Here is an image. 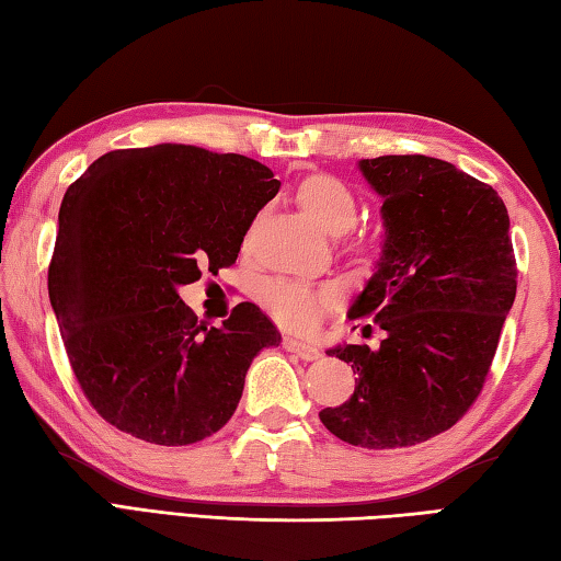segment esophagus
I'll return each mask as SVG.
<instances>
[{
  "label": "esophagus",
  "mask_w": 561,
  "mask_h": 561,
  "mask_svg": "<svg viewBox=\"0 0 561 561\" xmlns=\"http://www.w3.org/2000/svg\"><path fill=\"white\" fill-rule=\"evenodd\" d=\"M282 347L287 350V353H291V355H296V357H301V359H306V362H313V359L321 357V350L309 345V343H304V340H296V337H291V335H284V337H282Z\"/></svg>",
  "instance_id": "esophagus-1"
}]
</instances>
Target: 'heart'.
<instances>
[{
  "label": "heart",
  "mask_w": 561,
  "mask_h": 561,
  "mask_svg": "<svg viewBox=\"0 0 561 561\" xmlns=\"http://www.w3.org/2000/svg\"><path fill=\"white\" fill-rule=\"evenodd\" d=\"M299 199L318 224L331 236H343L357 224V202L347 186L331 174H313L299 190ZM260 301L272 318L294 331L313 328L328 306L335 301L337 289L333 284L313 287L296 279H267L260 287Z\"/></svg>",
  "instance_id": "heart-1"
}]
</instances>
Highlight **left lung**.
Returning <instances> with one entry per match:
<instances>
[{"mask_svg":"<svg viewBox=\"0 0 561 561\" xmlns=\"http://www.w3.org/2000/svg\"><path fill=\"white\" fill-rule=\"evenodd\" d=\"M357 168L383 202V245L350 318L387 337L328 350L357 379L318 415L355 447H409L453 427L484 387L518 284L511 218L493 186L453 162L381 156Z\"/></svg>","mask_w":561,"mask_h":561,"instance_id":"obj_1","label":"left lung"}]
</instances>
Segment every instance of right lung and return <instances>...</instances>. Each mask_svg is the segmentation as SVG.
Returning <instances> with one entry per match:
<instances>
[{
	"label": "right lung",
	"mask_w": 561,
	"mask_h": 561,
	"mask_svg": "<svg viewBox=\"0 0 561 561\" xmlns=\"http://www.w3.org/2000/svg\"><path fill=\"white\" fill-rule=\"evenodd\" d=\"M279 180L236 152L180 142L112 150L62 196L50 306L87 401L152 445H192L230 421L250 362L282 335L255 304L221 328L180 287L230 267Z\"/></svg>",
	"instance_id": "right-lung-1"
}]
</instances>
